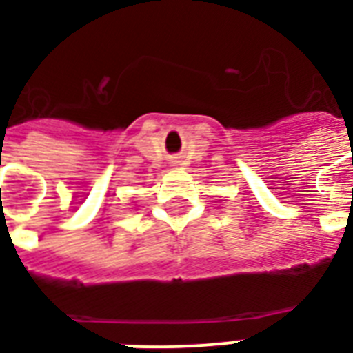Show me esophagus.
Listing matches in <instances>:
<instances>
[{
  "label": "esophagus",
  "instance_id": "1",
  "mask_svg": "<svg viewBox=\"0 0 353 353\" xmlns=\"http://www.w3.org/2000/svg\"><path fill=\"white\" fill-rule=\"evenodd\" d=\"M171 163H173V165H179V163H180V157H174L173 160H171Z\"/></svg>",
  "mask_w": 353,
  "mask_h": 353
}]
</instances>
